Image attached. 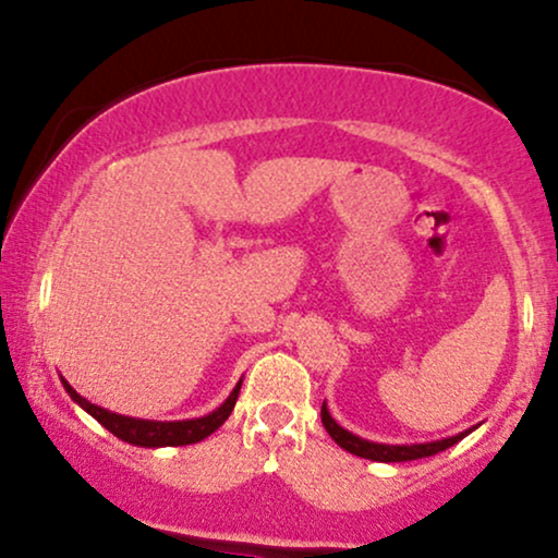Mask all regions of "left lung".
<instances>
[{
    "instance_id": "1",
    "label": "left lung",
    "mask_w": 558,
    "mask_h": 558,
    "mask_svg": "<svg viewBox=\"0 0 558 558\" xmlns=\"http://www.w3.org/2000/svg\"><path fill=\"white\" fill-rule=\"evenodd\" d=\"M323 425L325 430L332 440H336L338 446L343 448V451L354 453V457H362V459H369V462H414V459H425V457H435V453L446 451V448H451L453 444H459V440L466 438L472 430H477L475 427H470V430L464 433H457V435H448V438H440V440H425V444H377V440H367V438H360V435H354L351 430H345V427L338 425L336 420H332L328 403L323 401Z\"/></svg>"
}]
</instances>
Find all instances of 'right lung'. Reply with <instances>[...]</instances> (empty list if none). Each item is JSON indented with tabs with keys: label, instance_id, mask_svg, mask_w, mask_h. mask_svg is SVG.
<instances>
[{
	"label": "right lung",
	"instance_id": "right-lung-1",
	"mask_svg": "<svg viewBox=\"0 0 558 558\" xmlns=\"http://www.w3.org/2000/svg\"><path fill=\"white\" fill-rule=\"evenodd\" d=\"M60 380H62V386H65L70 399L78 403L83 412L92 414L99 425H105L107 430H110L112 435H118L120 440H125V444H131V446H141V448L189 446V444H198V440L209 438V435H213L217 427H220L222 422L230 417V412H233V407H235V399H239L241 383H243V380L235 383V388L230 390L228 399L222 401L215 412L204 414V417L159 422V420L128 417V414H118V412H110V409H105V407H96V403L83 399V396L73 386H70L65 377H60Z\"/></svg>",
	"mask_w": 558,
	"mask_h": 558
}]
</instances>
